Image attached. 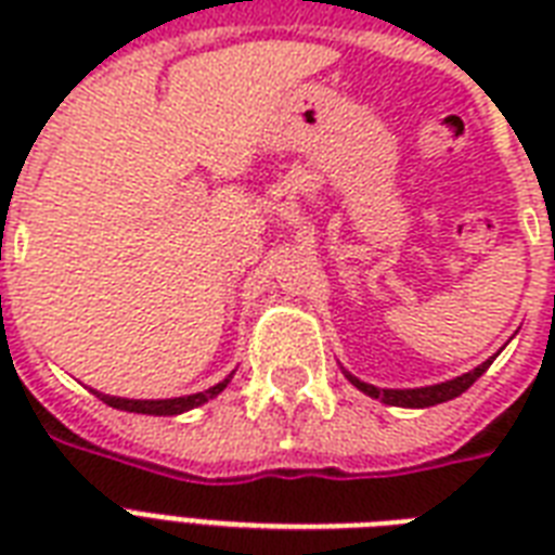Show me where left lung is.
I'll list each match as a JSON object with an SVG mask.
<instances>
[{
    "label": "left lung",
    "mask_w": 555,
    "mask_h": 555,
    "mask_svg": "<svg viewBox=\"0 0 555 555\" xmlns=\"http://www.w3.org/2000/svg\"><path fill=\"white\" fill-rule=\"evenodd\" d=\"M490 365L492 360H487V363H481L473 371H466V374H461V377L438 383V386H423V388H377L363 383V379H357L354 374H348V371H346V377L351 379L363 395L374 397V400H383V403L388 405H403V409H426V405L447 403V400H452V397L464 395L466 388L473 386L475 379L481 377L483 371L490 369Z\"/></svg>",
    "instance_id": "1"
}]
</instances>
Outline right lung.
<instances>
[{
    "instance_id": "right-lung-1",
    "label": "right lung",
    "mask_w": 555,
    "mask_h": 555,
    "mask_svg": "<svg viewBox=\"0 0 555 555\" xmlns=\"http://www.w3.org/2000/svg\"><path fill=\"white\" fill-rule=\"evenodd\" d=\"M233 377V374H230ZM230 377H224L221 383H216L212 388H207V391H198V395H186V397H169V400H129V397H108V395H100V391H94V395L103 400V403H108L112 409H120V412H134V414H181V412H190V409H195V405L207 403V400H212L216 395H221L227 388V383H230Z\"/></svg>"
}]
</instances>
